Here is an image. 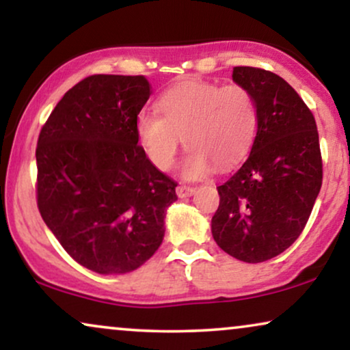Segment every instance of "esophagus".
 <instances>
[{
    "label": "esophagus",
    "instance_id": "34e87169",
    "mask_svg": "<svg viewBox=\"0 0 350 350\" xmlns=\"http://www.w3.org/2000/svg\"><path fill=\"white\" fill-rule=\"evenodd\" d=\"M195 189L190 187V185H178V189H176V193H178L179 198H185V197H190V195H193Z\"/></svg>",
    "mask_w": 350,
    "mask_h": 350
}]
</instances>
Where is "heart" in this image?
<instances>
[{
	"label": "heart",
	"instance_id": "obj_1",
	"mask_svg": "<svg viewBox=\"0 0 350 350\" xmlns=\"http://www.w3.org/2000/svg\"><path fill=\"white\" fill-rule=\"evenodd\" d=\"M160 115L142 111L136 136L148 161L160 171L171 170L184 137L189 147L184 174L197 179L216 165L234 166L250 150L258 131V107L243 85H217L187 80L163 92Z\"/></svg>",
	"mask_w": 350,
	"mask_h": 350
}]
</instances>
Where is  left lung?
Returning a JSON list of instances; mask_svg holds the SVG:
<instances>
[{"label":"left lung","instance_id":"left-lung-1","mask_svg":"<svg viewBox=\"0 0 350 350\" xmlns=\"http://www.w3.org/2000/svg\"><path fill=\"white\" fill-rule=\"evenodd\" d=\"M235 83L253 92L258 131L234 176L219 185L213 239L243 262L283 253L304 230L323 179L319 131L299 94L264 68L234 67Z\"/></svg>","mask_w":350,"mask_h":350}]
</instances>
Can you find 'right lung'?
Returning a JSON list of instances; mask_svg holds the SVG:
<instances>
[{
	"label": "right lung",
	"instance_id": "1",
	"mask_svg": "<svg viewBox=\"0 0 350 350\" xmlns=\"http://www.w3.org/2000/svg\"><path fill=\"white\" fill-rule=\"evenodd\" d=\"M144 75H91L65 92L40 131L36 203L62 248L97 273H126L165 235L178 184L148 161L136 118Z\"/></svg>",
	"mask_w": 350,
	"mask_h": 350
}]
</instances>
